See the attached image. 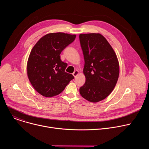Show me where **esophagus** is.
<instances>
[{"label": "esophagus", "instance_id": "obj_1", "mask_svg": "<svg viewBox=\"0 0 149 149\" xmlns=\"http://www.w3.org/2000/svg\"><path fill=\"white\" fill-rule=\"evenodd\" d=\"M79 74V71H78V70H76V71H75L74 72H73V74H72V75H73V76L75 78Z\"/></svg>", "mask_w": 149, "mask_h": 149}]
</instances>
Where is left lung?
I'll return each instance as SVG.
<instances>
[{
	"mask_svg": "<svg viewBox=\"0 0 149 149\" xmlns=\"http://www.w3.org/2000/svg\"><path fill=\"white\" fill-rule=\"evenodd\" d=\"M79 37L86 77L79 93L88 101L97 102L107 97L114 90L119 77V62L114 49L101 34L81 33Z\"/></svg>",
	"mask_w": 149,
	"mask_h": 149,
	"instance_id": "8db88e82",
	"label": "left lung"
}]
</instances>
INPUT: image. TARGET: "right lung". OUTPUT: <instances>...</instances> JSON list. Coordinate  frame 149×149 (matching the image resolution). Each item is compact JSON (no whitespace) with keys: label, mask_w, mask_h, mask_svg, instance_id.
I'll use <instances>...</instances> for the list:
<instances>
[{"label":"right lung","mask_w":149,"mask_h":149,"mask_svg":"<svg viewBox=\"0 0 149 149\" xmlns=\"http://www.w3.org/2000/svg\"><path fill=\"white\" fill-rule=\"evenodd\" d=\"M75 35L50 33L34 45L27 62L29 80L35 90L45 97L61 93L74 76L65 72L67 63L60 58L61 52L75 40Z\"/></svg>","instance_id":"obj_1"}]
</instances>
